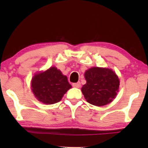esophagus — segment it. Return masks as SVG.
I'll use <instances>...</instances> for the list:
<instances>
[{"instance_id": "1", "label": "esophagus", "mask_w": 148, "mask_h": 148, "mask_svg": "<svg viewBox=\"0 0 148 148\" xmlns=\"http://www.w3.org/2000/svg\"><path fill=\"white\" fill-rule=\"evenodd\" d=\"M73 86L74 88H79L81 87V83L80 82H77V83H74L73 84Z\"/></svg>"}]
</instances>
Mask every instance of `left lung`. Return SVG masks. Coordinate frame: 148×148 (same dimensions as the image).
Here are the masks:
<instances>
[{
	"label": "left lung",
	"instance_id": "left-lung-1",
	"mask_svg": "<svg viewBox=\"0 0 148 148\" xmlns=\"http://www.w3.org/2000/svg\"><path fill=\"white\" fill-rule=\"evenodd\" d=\"M86 84L82 91L87 102L95 106H104L111 102L119 89V79L113 71L92 67L85 73Z\"/></svg>",
	"mask_w": 148,
	"mask_h": 148
}]
</instances>
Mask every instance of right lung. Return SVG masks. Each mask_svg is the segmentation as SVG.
Segmentation results:
<instances>
[{
	"label": "right lung",
	"instance_id": "1",
	"mask_svg": "<svg viewBox=\"0 0 148 148\" xmlns=\"http://www.w3.org/2000/svg\"><path fill=\"white\" fill-rule=\"evenodd\" d=\"M32 88L38 100L52 104L59 102L71 86L67 77L53 66L45 72L35 75L32 81Z\"/></svg>",
	"mask_w": 148,
	"mask_h": 148
}]
</instances>
